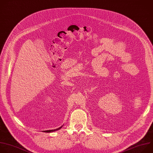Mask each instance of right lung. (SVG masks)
<instances>
[{
	"label": "right lung",
	"instance_id": "obj_1",
	"mask_svg": "<svg viewBox=\"0 0 153 153\" xmlns=\"http://www.w3.org/2000/svg\"><path fill=\"white\" fill-rule=\"evenodd\" d=\"M63 127V126H62V127H59V128H56V129H55V130H45V131H42L43 132H45V133H51V132H53V131H56V130H59V129H61Z\"/></svg>",
	"mask_w": 153,
	"mask_h": 153
}]
</instances>
